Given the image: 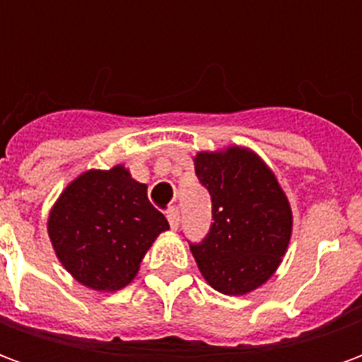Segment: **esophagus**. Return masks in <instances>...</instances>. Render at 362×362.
Segmentation results:
<instances>
[{"label":"esophagus","mask_w":362,"mask_h":362,"mask_svg":"<svg viewBox=\"0 0 362 362\" xmlns=\"http://www.w3.org/2000/svg\"><path fill=\"white\" fill-rule=\"evenodd\" d=\"M166 219L170 223V228H178V223H180V211H178V207H170L168 211H166Z\"/></svg>","instance_id":"obj_1"}]
</instances>
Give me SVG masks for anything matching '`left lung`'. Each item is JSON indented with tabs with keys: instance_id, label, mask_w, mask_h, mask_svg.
Returning <instances> with one entry per match:
<instances>
[{
	"instance_id": "obj_1",
	"label": "left lung",
	"mask_w": 362,
	"mask_h": 362,
	"mask_svg": "<svg viewBox=\"0 0 362 362\" xmlns=\"http://www.w3.org/2000/svg\"><path fill=\"white\" fill-rule=\"evenodd\" d=\"M197 180L211 196L213 223L189 244L199 272L223 295H246L264 285L287 252L293 213L275 174L244 147L202 151Z\"/></svg>"
}]
</instances>
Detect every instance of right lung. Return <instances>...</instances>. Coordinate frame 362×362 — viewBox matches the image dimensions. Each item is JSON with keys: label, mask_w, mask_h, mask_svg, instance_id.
Returning <instances> with one entry per match:
<instances>
[{"label": "right lung", "mask_w": 362, "mask_h": 362, "mask_svg": "<svg viewBox=\"0 0 362 362\" xmlns=\"http://www.w3.org/2000/svg\"><path fill=\"white\" fill-rule=\"evenodd\" d=\"M168 221L151 205L147 186L122 165L87 170L67 186L48 217L62 266L81 285L118 291L132 283Z\"/></svg>", "instance_id": "right-lung-1"}]
</instances>
